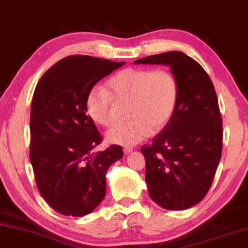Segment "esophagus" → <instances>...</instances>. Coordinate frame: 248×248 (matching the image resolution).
Returning <instances> with one entry per match:
<instances>
[{"mask_svg": "<svg viewBox=\"0 0 248 248\" xmlns=\"http://www.w3.org/2000/svg\"><path fill=\"white\" fill-rule=\"evenodd\" d=\"M123 151H124V154H125V155H128V154H131V153H132L133 149L131 148V147H125V148L123 149Z\"/></svg>", "mask_w": 248, "mask_h": 248, "instance_id": "esophagus-1", "label": "esophagus"}]
</instances>
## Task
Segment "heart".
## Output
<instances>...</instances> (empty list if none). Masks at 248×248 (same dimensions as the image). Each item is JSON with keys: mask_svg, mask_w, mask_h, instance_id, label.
<instances>
[{"mask_svg": "<svg viewBox=\"0 0 248 248\" xmlns=\"http://www.w3.org/2000/svg\"><path fill=\"white\" fill-rule=\"evenodd\" d=\"M110 94L95 86L86 97V110L91 120L101 126L113 122V100L129 102V122L108 129L106 140L111 144L133 146L153 132L161 131L174 114L179 87L175 77L164 69L127 67L108 81Z\"/></svg>", "mask_w": 248, "mask_h": 248, "instance_id": "1", "label": "heart"}]
</instances>
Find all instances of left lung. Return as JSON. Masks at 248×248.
I'll return each instance as SVG.
<instances>
[{
	"mask_svg": "<svg viewBox=\"0 0 248 248\" xmlns=\"http://www.w3.org/2000/svg\"><path fill=\"white\" fill-rule=\"evenodd\" d=\"M134 64L167 65L176 79L174 114L140 151L150 198L164 209H188L206 196L222 151V120L215 87L202 65L183 52L150 55Z\"/></svg>",
	"mask_w": 248,
	"mask_h": 248,
	"instance_id": "8db88e82",
	"label": "left lung"
}]
</instances>
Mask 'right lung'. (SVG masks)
I'll return each instance as SVG.
<instances>
[{
  "label": "right lung",
  "mask_w": 248,
  "mask_h": 248,
  "mask_svg": "<svg viewBox=\"0 0 248 248\" xmlns=\"http://www.w3.org/2000/svg\"><path fill=\"white\" fill-rule=\"evenodd\" d=\"M125 62L71 55L43 74L30 113V162L38 189L64 216L90 214L106 196V174L123 157L119 145L93 153L102 141L87 115L86 97Z\"/></svg>",
  "instance_id": "right-lung-1"
}]
</instances>
